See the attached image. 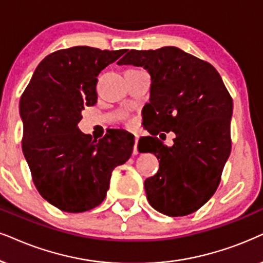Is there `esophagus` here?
<instances>
[{
	"instance_id": "esophagus-1",
	"label": "esophagus",
	"mask_w": 263,
	"mask_h": 263,
	"mask_svg": "<svg viewBox=\"0 0 263 263\" xmlns=\"http://www.w3.org/2000/svg\"><path fill=\"white\" fill-rule=\"evenodd\" d=\"M138 142H139V138H138V136H135L134 149H133V153H134V155H138V153H139V149H138Z\"/></svg>"
}]
</instances>
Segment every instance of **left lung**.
<instances>
[{"instance_id": "obj_1", "label": "left lung", "mask_w": 263, "mask_h": 263, "mask_svg": "<svg viewBox=\"0 0 263 263\" xmlns=\"http://www.w3.org/2000/svg\"><path fill=\"white\" fill-rule=\"evenodd\" d=\"M118 65L144 66L151 74L145 105L149 134L139 151L152 152L159 169L145 181L152 208L168 216H185L202 208L220 185L232 148L233 101L213 65L176 47L132 49ZM177 134L168 148L156 138Z\"/></svg>"}]
</instances>
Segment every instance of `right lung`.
<instances>
[{"label": "right lung", "mask_w": 263, "mask_h": 263, "mask_svg": "<svg viewBox=\"0 0 263 263\" xmlns=\"http://www.w3.org/2000/svg\"><path fill=\"white\" fill-rule=\"evenodd\" d=\"M125 52L77 46L50 53L20 98L24 156L37 191L58 209L100 205L112 170L130 158L129 133L114 130L97 141L77 127L82 110L97 104L98 74Z\"/></svg>", "instance_id": "1"}]
</instances>
